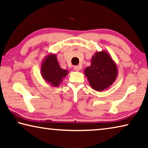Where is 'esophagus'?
I'll use <instances>...</instances> for the list:
<instances>
[{"label":"esophagus","instance_id":"34e87169","mask_svg":"<svg viewBox=\"0 0 148 148\" xmlns=\"http://www.w3.org/2000/svg\"><path fill=\"white\" fill-rule=\"evenodd\" d=\"M74 70L75 71L78 72V71H79V70H80V66H74Z\"/></svg>","mask_w":148,"mask_h":148}]
</instances>
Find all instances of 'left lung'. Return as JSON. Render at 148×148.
<instances>
[{"label":"left lung","instance_id":"1","mask_svg":"<svg viewBox=\"0 0 148 148\" xmlns=\"http://www.w3.org/2000/svg\"><path fill=\"white\" fill-rule=\"evenodd\" d=\"M91 61V66L84 70L90 86L97 91L108 89L118 75L116 62L106 51H97Z\"/></svg>","mask_w":148,"mask_h":148}]
</instances>
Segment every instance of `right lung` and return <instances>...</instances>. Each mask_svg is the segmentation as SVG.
I'll list each match as a JSON object with an SVG mask.
<instances>
[{
    "label": "right lung",
    "instance_id": "right-lung-1",
    "mask_svg": "<svg viewBox=\"0 0 148 148\" xmlns=\"http://www.w3.org/2000/svg\"><path fill=\"white\" fill-rule=\"evenodd\" d=\"M41 75L43 79L51 86L58 87L63 77L69 74L67 70L61 68L56 54L46 56L41 64Z\"/></svg>",
    "mask_w": 148,
    "mask_h": 148
}]
</instances>
